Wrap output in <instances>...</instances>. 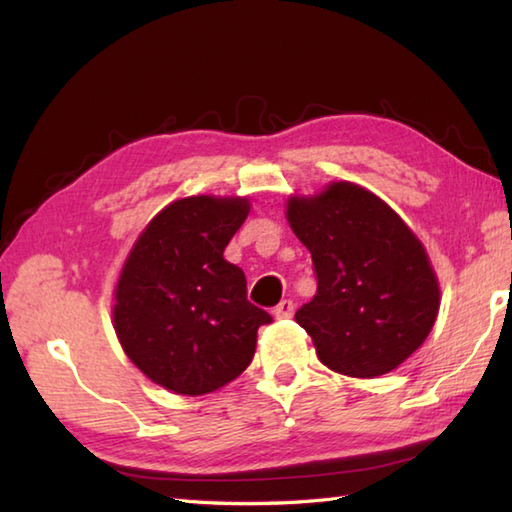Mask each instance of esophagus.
I'll return each instance as SVG.
<instances>
[{
	"instance_id": "esophagus-1",
	"label": "esophagus",
	"mask_w": 512,
	"mask_h": 512,
	"mask_svg": "<svg viewBox=\"0 0 512 512\" xmlns=\"http://www.w3.org/2000/svg\"><path fill=\"white\" fill-rule=\"evenodd\" d=\"M273 312H275L277 319H290L292 314H295V301H292V299L279 301V306Z\"/></svg>"
}]
</instances>
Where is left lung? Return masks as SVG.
<instances>
[{"label":"left lung","mask_w":512,"mask_h":512,"mask_svg":"<svg viewBox=\"0 0 512 512\" xmlns=\"http://www.w3.org/2000/svg\"><path fill=\"white\" fill-rule=\"evenodd\" d=\"M288 222L317 275V295L295 319L319 361L345 376L374 378L416 352L436 323L440 288L407 224L350 182L292 198Z\"/></svg>","instance_id":"left-lung-1"}]
</instances>
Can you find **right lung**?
<instances>
[{
  "label": "right lung",
  "mask_w": 512,
  "mask_h": 512,
  "mask_svg": "<svg viewBox=\"0 0 512 512\" xmlns=\"http://www.w3.org/2000/svg\"><path fill=\"white\" fill-rule=\"evenodd\" d=\"M246 215L244 198H184L160 211L129 253L114 328L156 385L202 396L253 361L259 325L273 317L248 301L244 270L224 259Z\"/></svg>",
  "instance_id": "obj_1"
}]
</instances>
